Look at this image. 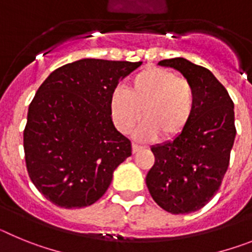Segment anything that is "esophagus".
Listing matches in <instances>:
<instances>
[{
    "label": "esophagus",
    "instance_id": "34e87169",
    "mask_svg": "<svg viewBox=\"0 0 252 252\" xmlns=\"http://www.w3.org/2000/svg\"><path fill=\"white\" fill-rule=\"evenodd\" d=\"M140 150H142V148H141V146L136 145V144H132V154H136V153H139Z\"/></svg>",
    "mask_w": 252,
    "mask_h": 252
}]
</instances>
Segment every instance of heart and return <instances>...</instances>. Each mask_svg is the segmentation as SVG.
<instances>
[{
	"label": "heart",
	"mask_w": 252,
	"mask_h": 252,
	"mask_svg": "<svg viewBox=\"0 0 252 252\" xmlns=\"http://www.w3.org/2000/svg\"><path fill=\"white\" fill-rule=\"evenodd\" d=\"M110 113L116 128L135 132L140 141L179 137L188 127L195 108V94L187 79L162 68H146L131 79L127 91L116 88L110 95Z\"/></svg>",
	"instance_id": "1"
}]
</instances>
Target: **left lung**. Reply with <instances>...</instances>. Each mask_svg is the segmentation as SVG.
Returning a JSON list of instances; mask_svg holds the SVG:
<instances>
[{
	"label": "left lung",
	"instance_id": "1",
	"mask_svg": "<svg viewBox=\"0 0 252 252\" xmlns=\"http://www.w3.org/2000/svg\"><path fill=\"white\" fill-rule=\"evenodd\" d=\"M158 64L183 74L194 90L195 108L179 137L151 146L155 162L146 186L164 211L187 215L206 206L221 187L236 136L235 106L208 69L184 58Z\"/></svg>",
	"mask_w": 252,
	"mask_h": 252
}]
</instances>
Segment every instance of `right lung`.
I'll return each instance as SVG.
<instances>
[{
  "label": "right lung",
  "instance_id": "1",
  "mask_svg": "<svg viewBox=\"0 0 252 252\" xmlns=\"http://www.w3.org/2000/svg\"><path fill=\"white\" fill-rule=\"evenodd\" d=\"M142 62L81 59L50 73L29 106L24 150L29 177L63 208L97 202L131 142L112 122L110 95Z\"/></svg>",
  "mask_w": 252,
  "mask_h": 252
}]
</instances>
